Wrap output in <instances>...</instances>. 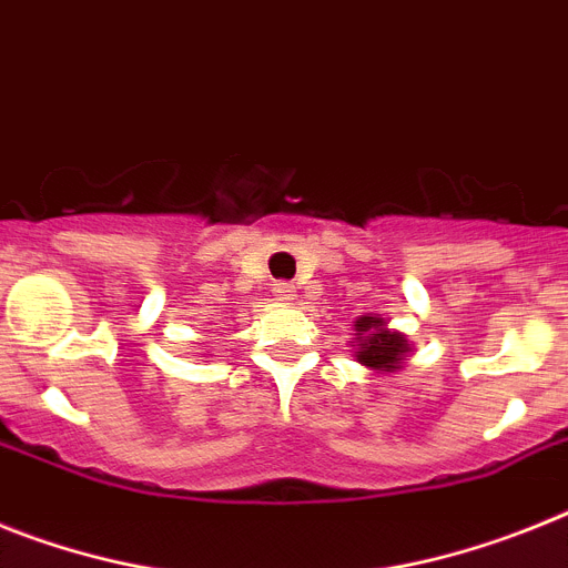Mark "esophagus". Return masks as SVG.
I'll return each mask as SVG.
<instances>
[{
  "mask_svg": "<svg viewBox=\"0 0 568 568\" xmlns=\"http://www.w3.org/2000/svg\"><path fill=\"white\" fill-rule=\"evenodd\" d=\"M271 294H274L280 303H291V300L297 297V288H294V283H285V280H280V283H274Z\"/></svg>",
  "mask_w": 568,
  "mask_h": 568,
  "instance_id": "34e87169",
  "label": "esophagus"
}]
</instances>
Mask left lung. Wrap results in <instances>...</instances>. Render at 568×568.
Here are the masks:
<instances>
[{"label": "left lung", "instance_id": "8db88e82", "mask_svg": "<svg viewBox=\"0 0 568 568\" xmlns=\"http://www.w3.org/2000/svg\"><path fill=\"white\" fill-rule=\"evenodd\" d=\"M354 328L357 334H366V337H357V359L363 366L377 368V372H394L403 354L408 352V339L397 332H388L379 317H359Z\"/></svg>", "mask_w": 568, "mask_h": 568}]
</instances>
